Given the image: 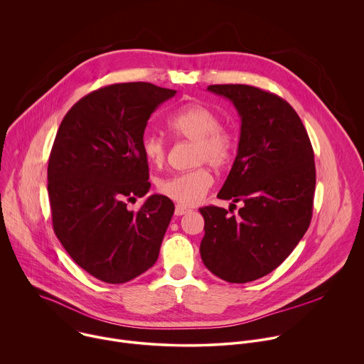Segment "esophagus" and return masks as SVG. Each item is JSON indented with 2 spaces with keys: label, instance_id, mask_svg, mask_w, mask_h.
Listing matches in <instances>:
<instances>
[{
  "label": "esophagus",
  "instance_id": "34e87169",
  "mask_svg": "<svg viewBox=\"0 0 364 364\" xmlns=\"http://www.w3.org/2000/svg\"><path fill=\"white\" fill-rule=\"evenodd\" d=\"M189 212H191V209H188L186 206H182V205H176L175 206V215L176 216H182V215H186Z\"/></svg>",
  "mask_w": 364,
  "mask_h": 364
}]
</instances>
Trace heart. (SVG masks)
Wrapping results in <instances>:
<instances>
[{"instance_id":"heart-1","label":"heart","mask_w":364,"mask_h":364,"mask_svg":"<svg viewBox=\"0 0 364 364\" xmlns=\"http://www.w3.org/2000/svg\"><path fill=\"white\" fill-rule=\"evenodd\" d=\"M166 128L175 138L195 142L193 162H208L213 168L228 166L236 151V139L230 129L220 124L215 111L202 104H186L172 112L166 119ZM141 149L145 159L159 166L166 159L165 141L154 134L142 138ZM213 183V176L208 166L200 165L192 171L165 178L159 182V192L175 202L193 206L199 203Z\"/></svg>"}]
</instances>
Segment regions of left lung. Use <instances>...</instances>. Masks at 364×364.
Wrapping results in <instances>:
<instances>
[{"label":"left lung","instance_id":"left-lung-1","mask_svg":"<svg viewBox=\"0 0 364 364\" xmlns=\"http://www.w3.org/2000/svg\"><path fill=\"white\" fill-rule=\"evenodd\" d=\"M208 91L228 98L242 121L237 155L218 193L242 208L237 216L212 205L199 209L205 219L200 256L218 277L247 283L274 270L306 233L314 154L303 122L283 98L242 84Z\"/></svg>","mask_w":364,"mask_h":364}]
</instances>
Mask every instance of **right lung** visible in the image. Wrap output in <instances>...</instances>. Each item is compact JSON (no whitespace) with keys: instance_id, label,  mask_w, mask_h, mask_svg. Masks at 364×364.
<instances>
[{"instance_id":"1","label":"right lung","mask_w":364,"mask_h":364,"mask_svg":"<svg viewBox=\"0 0 364 364\" xmlns=\"http://www.w3.org/2000/svg\"><path fill=\"white\" fill-rule=\"evenodd\" d=\"M176 94L149 82L100 88L64 117L48 161L53 228L74 262L119 284L152 267L175 206L151 195L138 212L127 202L148 193L141 142L151 114Z\"/></svg>"}]
</instances>
